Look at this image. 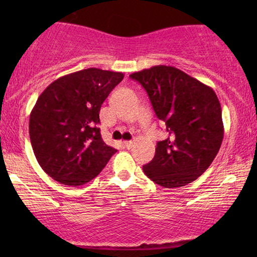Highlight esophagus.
Instances as JSON below:
<instances>
[{"instance_id":"obj_1","label":"esophagus","mask_w":257,"mask_h":257,"mask_svg":"<svg viewBox=\"0 0 257 257\" xmlns=\"http://www.w3.org/2000/svg\"><path fill=\"white\" fill-rule=\"evenodd\" d=\"M122 145H124L126 149H131L132 145H133V143L132 142H128V140H125V142L122 143Z\"/></svg>"}]
</instances>
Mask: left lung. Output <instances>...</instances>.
Masks as SVG:
<instances>
[{
  "mask_svg": "<svg viewBox=\"0 0 257 257\" xmlns=\"http://www.w3.org/2000/svg\"><path fill=\"white\" fill-rule=\"evenodd\" d=\"M146 90L168 138L143 171L165 188L191 184L213 163L223 139L222 111L212 87L174 66L156 65L130 75Z\"/></svg>",
  "mask_w": 257,
  "mask_h": 257,
  "instance_id": "8db88e82",
  "label": "left lung"
}]
</instances>
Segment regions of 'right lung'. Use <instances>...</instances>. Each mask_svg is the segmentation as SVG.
I'll use <instances>...</instances> for the list:
<instances>
[{"label":"right lung","mask_w":257,"mask_h":257,"mask_svg":"<svg viewBox=\"0 0 257 257\" xmlns=\"http://www.w3.org/2000/svg\"><path fill=\"white\" fill-rule=\"evenodd\" d=\"M124 73L96 68L52 82L35 104L29 136L35 157L54 180L80 186L96 178L117 152L100 136L99 111Z\"/></svg>","instance_id":"1"}]
</instances>
